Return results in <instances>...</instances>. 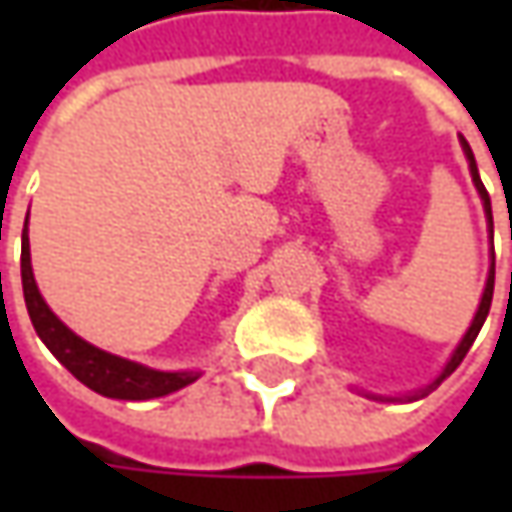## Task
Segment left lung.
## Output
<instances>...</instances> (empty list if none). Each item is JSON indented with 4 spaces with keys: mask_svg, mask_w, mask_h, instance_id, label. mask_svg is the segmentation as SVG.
<instances>
[{
    "mask_svg": "<svg viewBox=\"0 0 512 512\" xmlns=\"http://www.w3.org/2000/svg\"><path fill=\"white\" fill-rule=\"evenodd\" d=\"M462 148H464V156H467V165H470V176H473V185H476V190H479V196H482L484 202V213H487V222H490V233H493V210H490V196H487V190H484L482 185V176H479V168H476V159H473V150H470V145L462 139ZM493 279H496V256H493V262H490V276H487V285H484V293H482V302H479V310H476V316H473V325L467 327V333H464V339L459 342V347L453 350V356H450V362L444 364V370L439 373V379L433 384H427L424 390H419V393H413V396H407V402H416V399H422V396H427L430 390H436L439 384L462 364V359L467 356V350L473 347V342H476V336H479V330H482L484 319H487V313H490V302H493ZM370 396V393H367ZM370 399H379V402H396V399H384V396H370Z\"/></svg>",
    "mask_w": 512,
    "mask_h": 512,
    "instance_id": "8db88e82",
    "label": "left lung"
}]
</instances>
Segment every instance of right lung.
I'll return each instance as SVG.
<instances>
[{
	"mask_svg": "<svg viewBox=\"0 0 512 512\" xmlns=\"http://www.w3.org/2000/svg\"><path fill=\"white\" fill-rule=\"evenodd\" d=\"M22 290H25V305L33 322V330L45 342L50 353L68 367L70 373L90 390L108 399H125V402H148L182 390L190 382L199 379V373H165L153 370L145 364L130 362L122 356H113L108 350H99L85 339H79L42 299L33 267H30V242H28V222L22 230Z\"/></svg>",
	"mask_w": 512,
	"mask_h": 512,
	"instance_id": "add662e5",
	"label": "right lung"
}]
</instances>
